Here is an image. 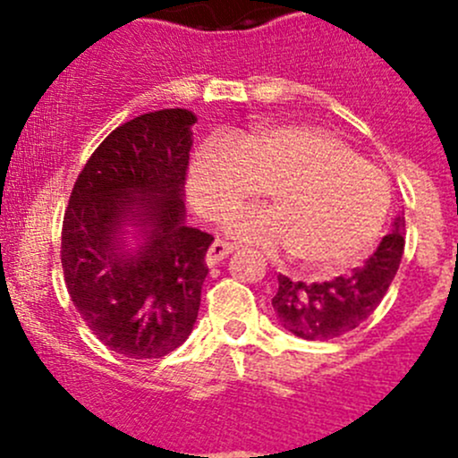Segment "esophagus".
<instances>
[{"label": "esophagus", "instance_id": "1", "mask_svg": "<svg viewBox=\"0 0 458 458\" xmlns=\"http://www.w3.org/2000/svg\"><path fill=\"white\" fill-rule=\"evenodd\" d=\"M234 246H230L228 242H221V239H216V242H212V246L208 248V255H206V263L208 266H216L219 261H224L225 257L233 255Z\"/></svg>", "mask_w": 458, "mask_h": 458}]
</instances>
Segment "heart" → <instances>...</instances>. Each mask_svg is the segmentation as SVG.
<instances>
[{
  "label": "heart",
  "instance_id": "heart-1",
  "mask_svg": "<svg viewBox=\"0 0 458 458\" xmlns=\"http://www.w3.org/2000/svg\"><path fill=\"white\" fill-rule=\"evenodd\" d=\"M266 188L272 208L225 219L234 239L263 252H293L312 270L357 261L381 234L390 183L339 137L301 123L257 126L237 141L210 137L188 168V192L206 216L255 199Z\"/></svg>",
  "mask_w": 458,
  "mask_h": 458
}]
</instances>
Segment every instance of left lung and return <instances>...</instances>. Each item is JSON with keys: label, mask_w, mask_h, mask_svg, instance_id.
Instances as JSON below:
<instances>
[{"label": "left lung", "mask_w": 458, "mask_h": 458, "mask_svg": "<svg viewBox=\"0 0 458 458\" xmlns=\"http://www.w3.org/2000/svg\"><path fill=\"white\" fill-rule=\"evenodd\" d=\"M403 248L405 219L399 215L370 259L350 275L310 285L279 275V290L272 299L276 321L306 341H330L354 330L386 297Z\"/></svg>", "instance_id": "left-lung-1"}]
</instances>
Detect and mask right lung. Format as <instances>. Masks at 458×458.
<instances>
[{"label": "right lung", "instance_id": "right-lung-1", "mask_svg": "<svg viewBox=\"0 0 458 458\" xmlns=\"http://www.w3.org/2000/svg\"><path fill=\"white\" fill-rule=\"evenodd\" d=\"M197 114L146 113L99 143L62 228L68 294L92 335L128 359H159L191 336L215 239L186 224L183 183Z\"/></svg>", "mask_w": 458, "mask_h": 458}]
</instances>
